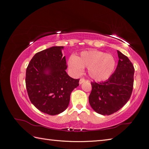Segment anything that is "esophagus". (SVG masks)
Segmentation results:
<instances>
[{
    "label": "esophagus",
    "instance_id": "1",
    "mask_svg": "<svg viewBox=\"0 0 149 149\" xmlns=\"http://www.w3.org/2000/svg\"><path fill=\"white\" fill-rule=\"evenodd\" d=\"M85 81V79L84 78H81L79 79V84H82L83 83H84Z\"/></svg>",
    "mask_w": 149,
    "mask_h": 149
}]
</instances>
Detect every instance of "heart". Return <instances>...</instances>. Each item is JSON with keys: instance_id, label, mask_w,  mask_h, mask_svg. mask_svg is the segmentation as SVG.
Instances as JSON below:
<instances>
[{"instance_id": "heart-1", "label": "heart", "mask_w": 149, "mask_h": 149, "mask_svg": "<svg viewBox=\"0 0 149 149\" xmlns=\"http://www.w3.org/2000/svg\"><path fill=\"white\" fill-rule=\"evenodd\" d=\"M68 66L76 75H80L83 68H86L90 77L101 81L109 78L113 73L116 61L109 54L100 51H89L83 52L78 58L71 56L68 61Z\"/></svg>"}]
</instances>
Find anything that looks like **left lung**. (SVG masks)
Listing matches in <instances>:
<instances>
[{
  "label": "left lung",
  "mask_w": 149,
  "mask_h": 149,
  "mask_svg": "<svg viewBox=\"0 0 149 149\" xmlns=\"http://www.w3.org/2000/svg\"><path fill=\"white\" fill-rule=\"evenodd\" d=\"M118 54V65L109 79L100 83L91 82L89 104L102 115H111L119 111L129 100L132 93L134 65L124 54L119 51Z\"/></svg>",
  "instance_id": "left-lung-1"
}]
</instances>
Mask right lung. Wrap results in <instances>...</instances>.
Instances as JSON below:
<instances>
[{
	"instance_id": "1",
	"label": "right lung",
	"mask_w": 149,
	"mask_h": 149,
	"mask_svg": "<svg viewBox=\"0 0 149 149\" xmlns=\"http://www.w3.org/2000/svg\"><path fill=\"white\" fill-rule=\"evenodd\" d=\"M63 48L53 47L37 53L26 71V88L31 102L40 111L52 116L66 109L72 91L79 86V79L71 78L65 71Z\"/></svg>"
}]
</instances>
